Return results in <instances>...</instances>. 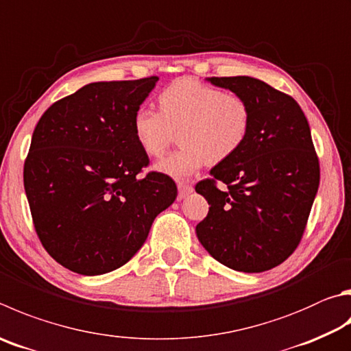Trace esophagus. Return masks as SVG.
<instances>
[{
    "label": "esophagus",
    "instance_id": "obj_1",
    "mask_svg": "<svg viewBox=\"0 0 351 351\" xmlns=\"http://www.w3.org/2000/svg\"><path fill=\"white\" fill-rule=\"evenodd\" d=\"M178 190H180V193H178V197L180 199H184V197L189 196L190 193L193 192V187L190 186L187 182H178Z\"/></svg>",
    "mask_w": 351,
    "mask_h": 351
}]
</instances>
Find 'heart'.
<instances>
[{
    "instance_id": "b5f03b06",
    "label": "heart",
    "mask_w": 351,
    "mask_h": 351,
    "mask_svg": "<svg viewBox=\"0 0 351 351\" xmlns=\"http://www.w3.org/2000/svg\"><path fill=\"white\" fill-rule=\"evenodd\" d=\"M159 112L139 107L132 129L149 156L162 155L180 130V150L155 164L158 173L189 180L204 165L232 158L247 141L252 107L238 95L182 78L165 87L158 98Z\"/></svg>"
}]
</instances>
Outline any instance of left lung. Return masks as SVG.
I'll use <instances>...</instances> for the list:
<instances>
[{"instance_id":"left-lung-1","label":"left lung","mask_w":351,"mask_h":351,"mask_svg":"<svg viewBox=\"0 0 351 351\" xmlns=\"http://www.w3.org/2000/svg\"><path fill=\"white\" fill-rule=\"evenodd\" d=\"M207 81L250 104L252 129L237 154L215 165L210 180L196 184L210 206L196 226L197 239L228 269L270 270L296 250L319 187L308 121L295 99L261 80Z\"/></svg>"}]
</instances>
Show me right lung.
<instances>
[{
	"mask_svg": "<svg viewBox=\"0 0 351 351\" xmlns=\"http://www.w3.org/2000/svg\"><path fill=\"white\" fill-rule=\"evenodd\" d=\"M158 76L90 82L44 112L24 162V189L43 247L86 276L135 256L156 216L173 204L175 181L150 171L133 114Z\"/></svg>",
	"mask_w": 351,
	"mask_h": 351,
	"instance_id": "1",
	"label": "right lung"
}]
</instances>
